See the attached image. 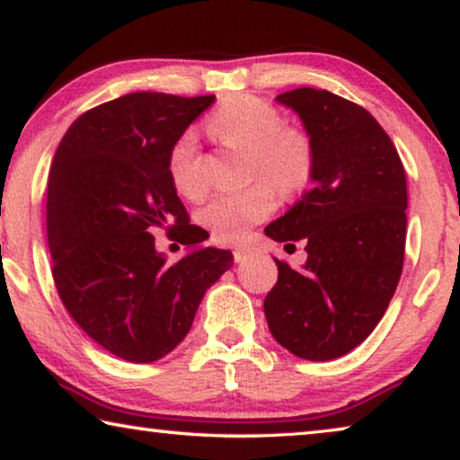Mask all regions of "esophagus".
<instances>
[{
    "label": "esophagus",
    "mask_w": 460,
    "mask_h": 460,
    "mask_svg": "<svg viewBox=\"0 0 460 460\" xmlns=\"http://www.w3.org/2000/svg\"><path fill=\"white\" fill-rule=\"evenodd\" d=\"M252 253H253V247H249V245H235V247H233V255H235L237 263L245 261L247 258H252Z\"/></svg>",
    "instance_id": "obj_1"
}]
</instances>
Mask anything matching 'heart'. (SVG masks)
<instances>
[{
	"label": "heart",
	"mask_w": 460,
	"mask_h": 460,
	"mask_svg": "<svg viewBox=\"0 0 460 460\" xmlns=\"http://www.w3.org/2000/svg\"><path fill=\"white\" fill-rule=\"evenodd\" d=\"M278 109L253 95H233L208 115L207 129L223 144L249 150V170L284 192L306 184L314 166L310 137L296 128H284ZM168 172L176 190L189 199L205 192L197 134L182 131L168 152ZM276 194L270 184L221 192L200 208L199 221L221 241H239L274 211Z\"/></svg>",
	"instance_id": "b5f03b06"
}]
</instances>
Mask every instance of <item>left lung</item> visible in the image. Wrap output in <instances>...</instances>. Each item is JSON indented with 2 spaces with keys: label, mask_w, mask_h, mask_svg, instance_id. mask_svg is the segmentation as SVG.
I'll return each mask as SVG.
<instances>
[{
  "label": "left lung",
  "mask_w": 460,
  "mask_h": 460,
  "mask_svg": "<svg viewBox=\"0 0 460 460\" xmlns=\"http://www.w3.org/2000/svg\"><path fill=\"white\" fill-rule=\"evenodd\" d=\"M276 101L313 142L310 190L271 221L274 241L306 243V263L278 261L263 300L271 337L292 355L331 361L369 337L398 288L406 247V172L392 139L363 107L300 87Z\"/></svg>",
  "instance_id": "obj_1"
}]
</instances>
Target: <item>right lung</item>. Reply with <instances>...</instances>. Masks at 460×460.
Here are the masks:
<instances>
[{"label": "right lung", "instance_id": "right-lung-1", "mask_svg": "<svg viewBox=\"0 0 460 460\" xmlns=\"http://www.w3.org/2000/svg\"><path fill=\"white\" fill-rule=\"evenodd\" d=\"M215 95L129 93L76 119L54 154L46 197L52 276L62 305L105 351L131 363L166 357L189 334L202 296L233 266L189 223L168 172L174 139ZM154 228L187 245L170 264Z\"/></svg>", "mask_w": 460, "mask_h": 460}]
</instances>
